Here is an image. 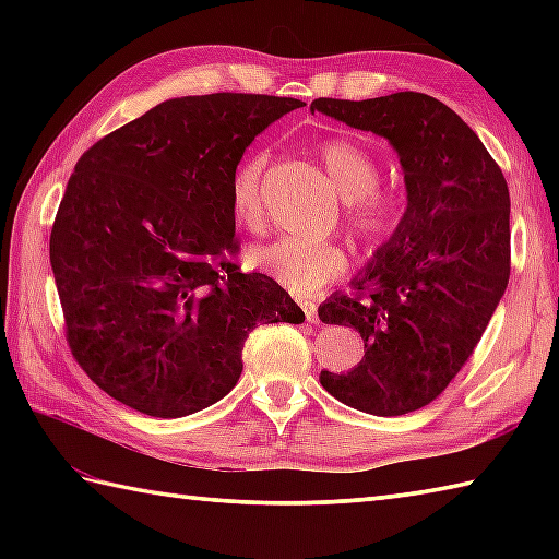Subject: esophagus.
<instances>
[{"label":"esophagus","instance_id":"obj_1","mask_svg":"<svg viewBox=\"0 0 559 559\" xmlns=\"http://www.w3.org/2000/svg\"><path fill=\"white\" fill-rule=\"evenodd\" d=\"M300 307H302V312H305V319L310 324H317L319 322V314H317V305L312 302V300H305V302H300Z\"/></svg>","mask_w":559,"mask_h":559}]
</instances>
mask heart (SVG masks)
Instances as JSON below:
<instances>
[{
    "mask_svg": "<svg viewBox=\"0 0 559 559\" xmlns=\"http://www.w3.org/2000/svg\"><path fill=\"white\" fill-rule=\"evenodd\" d=\"M319 158L348 204V223L370 247H384L401 233L406 221V199L379 185V165L370 153L346 139H331L319 146ZM266 156H247L230 180L233 218L245 230L264 223ZM249 261L293 295H312L348 271L346 249L334 242H310L278 237L254 247Z\"/></svg>",
    "mask_w": 559,
    "mask_h": 559,
    "instance_id": "b5f03b06",
    "label": "heart"
}]
</instances>
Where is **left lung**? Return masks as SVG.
Returning a JSON list of instances; mask_svg holds the SVG:
<instances>
[{
    "label": "left lung",
    "instance_id": "1",
    "mask_svg": "<svg viewBox=\"0 0 559 559\" xmlns=\"http://www.w3.org/2000/svg\"><path fill=\"white\" fill-rule=\"evenodd\" d=\"M310 110L384 136L408 192L401 233L353 278L358 293L319 305L324 324L365 341L350 372L324 370L319 382L362 413L418 411L466 365L507 290V180L478 134L425 93L317 98Z\"/></svg>",
    "mask_w": 559,
    "mask_h": 559
}]
</instances>
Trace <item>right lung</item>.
<instances>
[{
  "instance_id": "right-lung-1",
  "label": "right lung",
  "mask_w": 559,
  "mask_h": 559,
  "mask_svg": "<svg viewBox=\"0 0 559 559\" xmlns=\"http://www.w3.org/2000/svg\"><path fill=\"white\" fill-rule=\"evenodd\" d=\"M302 100H165L79 158L50 233L67 343L115 401L153 418L209 408L237 384L257 324L305 312L235 264L230 180L254 136Z\"/></svg>"
}]
</instances>
